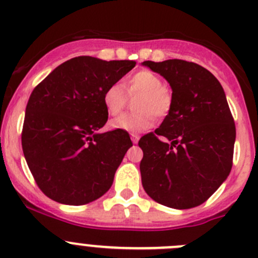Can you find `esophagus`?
Instances as JSON below:
<instances>
[{"label":"esophagus","instance_id":"34e87169","mask_svg":"<svg viewBox=\"0 0 258 258\" xmlns=\"http://www.w3.org/2000/svg\"><path fill=\"white\" fill-rule=\"evenodd\" d=\"M131 140H132V142H134V144H137V142H139V140H140V136H139V135H136V134H131Z\"/></svg>","mask_w":258,"mask_h":258}]
</instances>
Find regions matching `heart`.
Returning <instances> with one entry per match:
<instances>
[{"instance_id": "heart-1", "label": "heart", "mask_w": 258, "mask_h": 258, "mask_svg": "<svg viewBox=\"0 0 258 258\" xmlns=\"http://www.w3.org/2000/svg\"><path fill=\"white\" fill-rule=\"evenodd\" d=\"M127 95H139L135 102L137 112L123 113L111 121V127L118 131L136 134L150 128L156 117H165L172 107L173 96L170 87L163 85L158 75L141 70L124 81ZM103 105L111 116H116L123 110L127 103V95L118 83L108 86L103 92Z\"/></svg>"}]
</instances>
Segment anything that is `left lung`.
Segmentation results:
<instances>
[{
    "instance_id": "8db88e82",
    "label": "left lung",
    "mask_w": 258,
    "mask_h": 258,
    "mask_svg": "<svg viewBox=\"0 0 258 258\" xmlns=\"http://www.w3.org/2000/svg\"><path fill=\"white\" fill-rule=\"evenodd\" d=\"M142 64L165 77L173 96L161 126L139 141L142 186L163 206L192 209L207 201L232 168L236 126L225 91L195 62L175 58Z\"/></svg>"
}]
</instances>
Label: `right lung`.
<instances>
[{
  "instance_id": "1",
  "label": "right lung",
  "mask_w": 258,
  "mask_h": 258,
  "mask_svg": "<svg viewBox=\"0 0 258 258\" xmlns=\"http://www.w3.org/2000/svg\"><path fill=\"white\" fill-rule=\"evenodd\" d=\"M135 64L79 56L33 88L21 141L36 183L51 200L81 206L112 186L132 141L118 130L97 134L108 118L102 97Z\"/></svg>"
}]
</instances>
